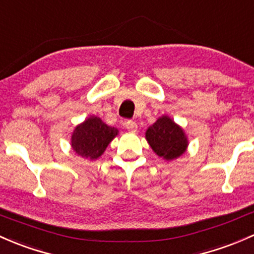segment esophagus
I'll return each instance as SVG.
<instances>
[{
    "label": "esophagus",
    "instance_id": "esophagus-1",
    "mask_svg": "<svg viewBox=\"0 0 254 254\" xmlns=\"http://www.w3.org/2000/svg\"><path fill=\"white\" fill-rule=\"evenodd\" d=\"M124 125L127 127V130H129L130 132L137 131V124L135 122H132V120H127V122H125Z\"/></svg>",
    "mask_w": 254,
    "mask_h": 254
}]
</instances>
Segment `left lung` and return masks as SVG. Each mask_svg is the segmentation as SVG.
Listing matches in <instances>:
<instances>
[{
	"mask_svg": "<svg viewBox=\"0 0 254 254\" xmlns=\"http://www.w3.org/2000/svg\"><path fill=\"white\" fill-rule=\"evenodd\" d=\"M146 140L154 153L165 161L183 156L189 147V140L183 127L170 117L162 116L146 130Z\"/></svg>",
	"mask_w": 254,
	"mask_h": 254,
	"instance_id": "8db88e82",
	"label": "left lung"
}]
</instances>
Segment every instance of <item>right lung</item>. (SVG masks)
I'll list each match as a JSON object with an SVG mask.
<instances>
[{
  "label": "right lung",
  "instance_id": "right-lung-1",
  "mask_svg": "<svg viewBox=\"0 0 254 254\" xmlns=\"http://www.w3.org/2000/svg\"><path fill=\"white\" fill-rule=\"evenodd\" d=\"M118 132V129L108 127L98 117L90 116L74 129L70 138L71 149L82 158L93 161L102 156Z\"/></svg>",
  "mask_w": 254,
  "mask_h": 254
}]
</instances>
